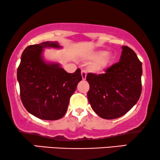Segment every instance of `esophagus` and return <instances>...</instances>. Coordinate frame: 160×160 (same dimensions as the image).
<instances>
[{
    "label": "esophagus",
    "mask_w": 160,
    "mask_h": 160,
    "mask_svg": "<svg viewBox=\"0 0 160 160\" xmlns=\"http://www.w3.org/2000/svg\"><path fill=\"white\" fill-rule=\"evenodd\" d=\"M82 79L85 80L86 79V76H87V71L85 70H82Z\"/></svg>",
    "instance_id": "1"
}]
</instances>
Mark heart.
<instances>
[{
    "label": "heart",
    "mask_w": 160,
    "mask_h": 160,
    "mask_svg": "<svg viewBox=\"0 0 160 160\" xmlns=\"http://www.w3.org/2000/svg\"><path fill=\"white\" fill-rule=\"evenodd\" d=\"M90 59L95 61L91 64V70L94 72H101L110 65L112 57L106 51H98L91 54Z\"/></svg>",
    "instance_id": "b5f03b06"
}]
</instances>
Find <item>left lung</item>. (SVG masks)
Instances as JSON below:
<instances>
[{
    "mask_svg": "<svg viewBox=\"0 0 160 160\" xmlns=\"http://www.w3.org/2000/svg\"><path fill=\"white\" fill-rule=\"evenodd\" d=\"M120 62L107 68L105 73L90 72L88 98L95 113L104 119H115L136 104L142 92V62L128 46L122 47Z\"/></svg>",
    "mask_w": 160,
    "mask_h": 160,
    "instance_id": "left-lung-1",
    "label": "left lung"
}]
</instances>
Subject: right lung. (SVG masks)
Masks as SVG:
<instances>
[{
    "instance_id": "add662e5",
    "label": "right lung",
    "mask_w": 160,
    "mask_h": 160,
    "mask_svg": "<svg viewBox=\"0 0 160 160\" xmlns=\"http://www.w3.org/2000/svg\"><path fill=\"white\" fill-rule=\"evenodd\" d=\"M45 47L59 48L57 42H45L24 50L18 68L20 99L35 117L55 121L65 115L70 96L82 79L81 70L69 73L58 64H46L41 57Z\"/></svg>"
}]
</instances>
